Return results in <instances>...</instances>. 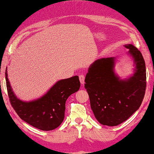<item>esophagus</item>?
Returning a JSON list of instances; mask_svg holds the SVG:
<instances>
[{
  "label": "esophagus",
  "mask_w": 154,
  "mask_h": 154,
  "mask_svg": "<svg viewBox=\"0 0 154 154\" xmlns=\"http://www.w3.org/2000/svg\"><path fill=\"white\" fill-rule=\"evenodd\" d=\"M79 80H80V82H81V83L82 85H83L84 83H85V75H79Z\"/></svg>",
  "instance_id": "obj_1"
}]
</instances>
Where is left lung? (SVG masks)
Segmentation results:
<instances>
[{
    "instance_id": "1",
    "label": "left lung",
    "mask_w": 154,
    "mask_h": 154,
    "mask_svg": "<svg viewBox=\"0 0 154 154\" xmlns=\"http://www.w3.org/2000/svg\"><path fill=\"white\" fill-rule=\"evenodd\" d=\"M128 49L134 66L129 77L121 79L115 71L116 57L97 60L88 68L85 88L94 117L104 125L116 126L131 116L142 104L146 90V66L140 50Z\"/></svg>"
}]
</instances>
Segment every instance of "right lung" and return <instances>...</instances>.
Masks as SVG:
<instances>
[{"label":"right lung","instance_id":"add662e5","mask_svg":"<svg viewBox=\"0 0 154 154\" xmlns=\"http://www.w3.org/2000/svg\"><path fill=\"white\" fill-rule=\"evenodd\" d=\"M5 81L8 96L12 106L20 119L29 125L45 131L59 127L64 119L65 104L69 96L79 90V76L57 81L41 97L31 101H23L15 95L5 70Z\"/></svg>","mask_w":154,"mask_h":154}]
</instances>
